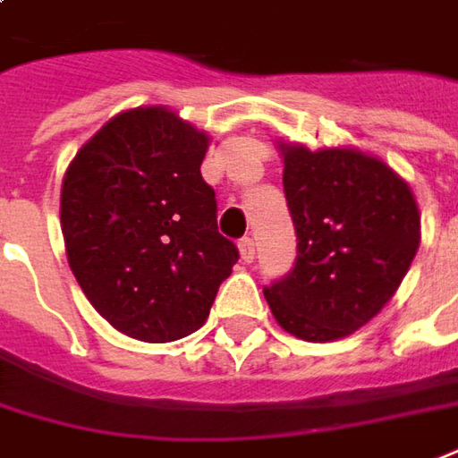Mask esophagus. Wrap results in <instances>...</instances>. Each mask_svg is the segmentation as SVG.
Returning <instances> with one entry per match:
<instances>
[{"instance_id":"obj_1","label":"esophagus","mask_w":458,"mask_h":458,"mask_svg":"<svg viewBox=\"0 0 458 458\" xmlns=\"http://www.w3.org/2000/svg\"><path fill=\"white\" fill-rule=\"evenodd\" d=\"M239 254H242V261H254L257 257V244H254V239L251 236H244L242 242H239Z\"/></svg>"}]
</instances>
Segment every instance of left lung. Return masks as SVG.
I'll list each match as a JSON object with an SVG mask.
<instances>
[{"instance_id":"left-lung-1","label":"left lung","mask_w":458,"mask_h":458,"mask_svg":"<svg viewBox=\"0 0 458 458\" xmlns=\"http://www.w3.org/2000/svg\"><path fill=\"white\" fill-rule=\"evenodd\" d=\"M296 229V264L264 289L274 319L296 339H344L374 319L403 282L421 242L411 187L356 149L276 141Z\"/></svg>"}]
</instances>
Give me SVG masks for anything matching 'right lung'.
<instances>
[{
  "label": "right lung",
  "mask_w": 458,
  "mask_h": 458,
  "mask_svg": "<svg viewBox=\"0 0 458 458\" xmlns=\"http://www.w3.org/2000/svg\"><path fill=\"white\" fill-rule=\"evenodd\" d=\"M209 134L169 106L114 114L66 166L59 222L91 307L149 344L197 331L239 259L199 166Z\"/></svg>",
  "instance_id": "right-lung-1"
}]
</instances>
